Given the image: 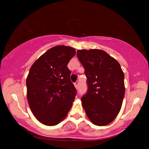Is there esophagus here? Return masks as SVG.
<instances>
[{"mask_svg":"<svg viewBox=\"0 0 149 149\" xmlns=\"http://www.w3.org/2000/svg\"><path fill=\"white\" fill-rule=\"evenodd\" d=\"M79 82L78 81H77V82H75V83H74V86H75V87L76 88V89H78V88H79Z\"/></svg>","mask_w":149,"mask_h":149,"instance_id":"34e87169","label":"esophagus"}]
</instances>
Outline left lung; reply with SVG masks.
Here are the masks:
<instances>
[{"label":"left lung","mask_w":149,"mask_h":149,"mask_svg":"<svg viewBox=\"0 0 149 149\" xmlns=\"http://www.w3.org/2000/svg\"><path fill=\"white\" fill-rule=\"evenodd\" d=\"M88 87L82 106L93 124L104 126L117 116L125 95L124 74L116 60L104 50H77Z\"/></svg>","instance_id":"obj_1"}]
</instances>
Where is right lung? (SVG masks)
I'll return each instance as SVG.
<instances>
[{"label":"right lung","mask_w":149,"mask_h":149,"mask_svg":"<svg viewBox=\"0 0 149 149\" xmlns=\"http://www.w3.org/2000/svg\"><path fill=\"white\" fill-rule=\"evenodd\" d=\"M75 54L72 47H54L29 70L26 79L27 100L35 117L45 125L58 124L71 109L77 93L67 65Z\"/></svg>","instance_id":"right-lung-1"}]
</instances>
